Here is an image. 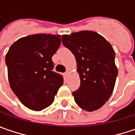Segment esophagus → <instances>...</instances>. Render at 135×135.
I'll list each match as a JSON object with an SVG mask.
<instances>
[{"label":"esophagus","mask_w":135,"mask_h":135,"mask_svg":"<svg viewBox=\"0 0 135 135\" xmlns=\"http://www.w3.org/2000/svg\"><path fill=\"white\" fill-rule=\"evenodd\" d=\"M68 75H69V71H67V72H65V76H68Z\"/></svg>","instance_id":"obj_1"}]
</instances>
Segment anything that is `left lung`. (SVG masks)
<instances>
[{
    "label": "left lung",
    "mask_w": 135,
    "mask_h": 135,
    "mask_svg": "<svg viewBox=\"0 0 135 135\" xmlns=\"http://www.w3.org/2000/svg\"><path fill=\"white\" fill-rule=\"evenodd\" d=\"M61 38L75 56L80 74V88L73 92L76 104L89 112L101 108L111 96L118 74L112 46L91 31L64 34Z\"/></svg>",
    "instance_id": "left-lung-1"
}]
</instances>
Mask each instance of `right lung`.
<instances>
[{
    "instance_id": "right-lung-1",
    "label": "right lung",
    "mask_w": 135,
    "mask_h": 135,
    "mask_svg": "<svg viewBox=\"0 0 135 135\" xmlns=\"http://www.w3.org/2000/svg\"><path fill=\"white\" fill-rule=\"evenodd\" d=\"M61 42V35L33 34L16 40L6 55L10 88L32 110L51 105L63 84V76L52 71V61Z\"/></svg>"
}]
</instances>
